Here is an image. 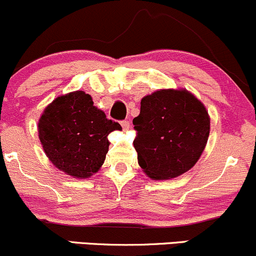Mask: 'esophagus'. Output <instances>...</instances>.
Returning <instances> with one entry per match:
<instances>
[{
	"label": "esophagus",
	"instance_id": "1",
	"mask_svg": "<svg viewBox=\"0 0 256 256\" xmlns=\"http://www.w3.org/2000/svg\"><path fill=\"white\" fill-rule=\"evenodd\" d=\"M120 124H122V127L124 130H128V129L130 128V123H129V120H122V123H120Z\"/></svg>",
	"mask_w": 256,
	"mask_h": 256
}]
</instances>
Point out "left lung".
<instances>
[{
	"instance_id": "obj_1",
	"label": "left lung",
	"mask_w": 256,
	"mask_h": 256,
	"mask_svg": "<svg viewBox=\"0 0 256 256\" xmlns=\"http://www.w3.org/2000/svg\"><path fill=\"white\" fill-rule=\"evenodd\" d=\"M133 124L138 164L151 180H172L189 171L210 134L206 107L186 89H160L144 96Z\"/></svg>"
}]
</instances>
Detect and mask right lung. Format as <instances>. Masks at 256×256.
<instances>
[{"label":"right lung","mask_w":256,"mask_h":256,"mask_svg":"<svg viewBox=\"0 0 256 256\" xmlns=\"http://www.w3.org/2000/svg\"><path fill=\"white\" fill-rule=\"evenodd\" d=\"M122 130L107 120L82 90L54 98L38 123L42 149L56 168L73 178H90L102 166L108 151V134Z\"/></svg>","instance_id":"add662e5"}]
</instances>
